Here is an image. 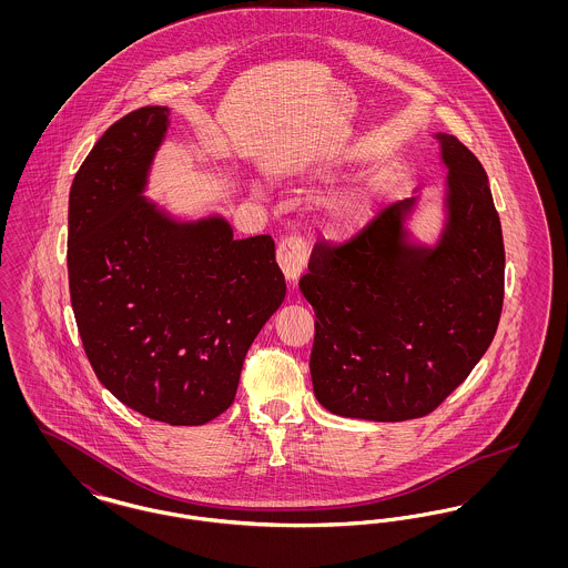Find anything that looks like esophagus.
Instances as JSON below:
<instances>
[{
  "mask_svg": "<svg viewBox=\"0 0 568 568\" xmlns=\"http://www.w3.org/2000/svg\"><path fill=\"white\" fill-rule=\"evenodd\" d=\"M306 257H308V251H306L302 239H294V236L285 239L276 248V262L290 283H296L300 274L304 272Z\"/></svg>",
  "mask_w": 568,
  "mask_h": 568,
  "instance_id": "obj_1",
  "label": "esophagus"
}]
</instances>
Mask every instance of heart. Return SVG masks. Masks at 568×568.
Segmentation results:
<instances>
[{"instance_id":"obj_1","label":"heart","mask_w":568,"mask_h":568,"mask_svg":"<svg viewBox=\"0 0 568 568\" xmlns=\"http://www.w3.org/2000/svg\"><path fill=\"white\" fill-rule=\"evenodd\" d=\"M336 172L334 163L324 162L311 168V179L325 181ZM377 193L371 183H352L320 202L322 227L329 239L343 241L359 234L375 215Z\"/></svg>"}]
</instances>
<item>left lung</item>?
<instances>
[{"label":"left lung","mask_w":568,"mask_h":568,"mask_svg":"<svg viewBox=\"0 0 568 568\" xmlns=\"http://www.w3.org/2000/svg\"><path fill=\"white\" fill-rule=\"evenodd\" d=\"M447 170L430 243L408 223L422 193L352 243L315 246L300 292L315 311L311 378L329 413L405 422L433 413L487 352L503 311L505 244L486 170L436 132Z\"/></svg>","instance_id":"obj_1"}]
</instances>
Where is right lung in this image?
Instances as JSON below:
<instances>
[{"mask_svg":"<svg viewBox=\"0 0 568 568\" xmlns=\"http://www.w3.org/2000/svg\"><path fill=\"white\" fill-rule=\"evenodd\" d=\"M168 106L110 125L68 209L70 297L84 353L114 398L202 426L234 403L244 355L285 300L271 236L236 241L223 215L183 219L144 193Z\"/></svg>","mask_w":568,"mask_h":568,"instance_id":"1","label":"right lung"}]
</instances>
